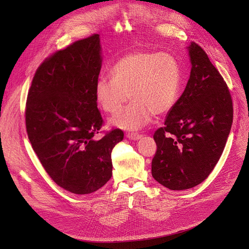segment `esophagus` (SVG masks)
I'll list each match as a JSON object with an SVG mask.
<instances>
[{"label": "esophagus", "instance_id": "1", "mask_svg": "<svg viewBox=\"0 0 249 249\" xmlns=\"http://www.w3.org/2000/svg\"><path fill=\"white\" fill-rule=\"evenodd\" d=\"M126 136H127V138L132 139V140H138L142 137L141 134H138V133H135V132H128L126 134Z\"/></svg>", "mask_w": 249, "mask_h": 249}]
</instances>
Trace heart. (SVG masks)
Here are the masks:
<instances>
[{"label":"heart","mask_w":249,"mask_h":249,"mask_svg":"<svg viewBox=\"0 0 249 249\" xmlns=\"http://www.w3.org/2000/svg\"><path fill=\"white\" fill-rule=\"evenodd\" d=\"M111 75L98 78L95 94L101 108L109 114L118 112L129 94L131 103L111 119L113 125L123 129H139L153 114L168 113L179 95L181 68L169 52H130L114 62Z\"/></svg>","instance_id":"1"}]
</instances>
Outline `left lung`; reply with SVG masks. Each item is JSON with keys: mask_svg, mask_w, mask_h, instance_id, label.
Here are the masks:
<instances>
[{"mask_svg": "<svg viewBox=\"0 0 249 249\" xmlns=\"http://www.w3.org/2000/svg\"><path fill=\"white\" fill-rule=\"evenodd\" d=\"M192 62L187 87L154 132L151 175L169 190H188L204 181L224 150L233 122L229 88L197 43L189 46Z\"/></svg>", "mask_w": 249, "mask_h": 249, "instance_id": "8db88e82", "label": "left lung"}]
</instances>
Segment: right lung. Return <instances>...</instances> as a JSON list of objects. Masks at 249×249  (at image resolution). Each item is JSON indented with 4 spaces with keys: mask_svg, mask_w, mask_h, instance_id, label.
Listing matches in <instances>:
<instances>
[{
    "mask_svg": "<svg viewBox=\"0 0 249 249\" xmlns=\"http://www.w3.org/2000/svg\"><path fill=\"white\" fill-rule=\"evenodd\" d=\"M101 64L99 34L57 50L38 67L26 102L33 150L55 184L77 195L107 184L112 150L124 138L118 128L95 138L104 125L95 94Z\"/></svg>",
    "mask_w": 249,
    "mask_h": 249,
    "instance_id": "obj_1",
    "label": "right lung"
}]
</instances>
